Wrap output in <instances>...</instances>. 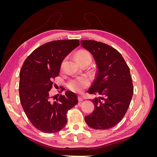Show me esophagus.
<instances>
[{
  "label": "esophagus",
  "mask_w": 157,
  "mask_h": 157,
  "mask_svg": "<svg viewBox=\"0 0 157 157\" xmlns=\"http://www.w3.org/2000/svg\"><path fill=\"white\" fill-rule=\"evenodd\" d=\"M78 101H83L82 97L81 96H80V95H78Z\"/></svg>",
  "instance_id": "34e87169"
}]
</instances>
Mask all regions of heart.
I'll return each mask as SVG.
<instances>
[{
    "label": "heart",
    "mask_w": 157,
    "mask_h": 157,
    "mask_svg": "<svg viewBox=\"0 0 157 157\" xmlns=\"http://www.w3.org/2000/svg\"><path fill=\"white\" fill-rule=\"evenodd\" d=\"M76 58H77L78 63L83 60L89 59L90 61H91L92 59L91 55H90L89 52L86 50H80L77 52V55H76ZM88 84L89 81L88 78L81 77L71 80L68 83V87L73 92H80L88 86Z\"/></svg>",
    "instance_id": "b5f03b06"
}]
</instances>
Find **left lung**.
Instances as JSON below:
<instances>
[{
    "label": "left lung",
    "mask_w": 157,
    "mask_h": 157,
    "mask_svg": "<svg viewBox=\"0 0 157 157\" xmlns=\"http://www.w3.org/2000/svg\"><path fill=\"white\" fill-rule=\"evenodd\" d=\"M80 44L92 54L97 68L87 92L99 96L91 99L94 110L84 120L94 129L107 130L122 119L129 107L134 92L130 69L110 46L92 40H81Z\"/></svg>",
    "instance_id": "left-lung-1"
}]
</instances>
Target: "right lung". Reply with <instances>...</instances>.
Instances as JSON below:
<instances>
[{"label": "right lung", "instance_id": "1", "mask_svg": "<svg viewBox=\"0 0 157 157\" xmlns=\"http://www.w3.org/2000/svg\"><path fill=\"white\" fill-rule=\"evenodd\" d=\"M79 44L77 39L47 42L33 51L22 65L20 102L27 118L40 131L52 134L61 130L67 124L68 110L78 103L77 94L69 90L53 101L50 90L63 60Z\"/></svg>", "mask_w": 157, "mask_h": 157}]
</instances>
